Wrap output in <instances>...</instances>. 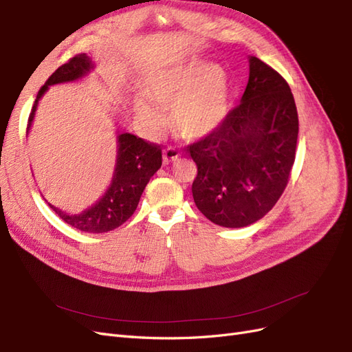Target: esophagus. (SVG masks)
I'll return each mask as SVG.
<instances>
[{
	"instance_id": "1",
	"label": "esophagus",
	"mask_w": 352,
	"mask_h": 352,
	"mask_svg": "<svg viewBox=\"0 0 352 352\" xmlns=\"http://www.w3.org/2000/svg\"><path fill=\"white\" fill-rule=\"evenodd\" d=\"M179 157V152L173 146H168L166 149H164V164L168 165L169 162H175Z\"/></svg>"
}]
</instances>
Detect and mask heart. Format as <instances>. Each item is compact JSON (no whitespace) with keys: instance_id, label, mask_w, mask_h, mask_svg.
Returning a JSON list of instances; mask_svg holds the SVG:
<instances>
[{"instance_id":"heart-1","label":"heart","mask_w":352,"mask_h":352,"mask_svg":"<svg viewBox=\"0 0 352 352\" xmlns=\"http://www.w3.org/2000/svg\"><path fill=\"white\" fill-rule=\"evenodd\" d=\"M135 98V114L149 134L165 124V108L171 107L174 127L187 139H199L217 130L230 109L231 86L219 65L192 60L156 74Z\"/></svg>"}]
</instances>
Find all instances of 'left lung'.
<instances>
[{
  "label": "left lung",
  "mask_w": 352,
  "mask_h": 352,
  "mask_svg": "<svg viewBox=\"0 0 352 352\" xmlns=\"http://www.w3.org/2000/svg\"><path fill=\"white\" fill-rule=\"evenodd\" d=\"M248 63L241 104L217 130L187 146L197 165L196 206L226 228L262 219L282 196L296 161L298 114L291 89L257 56Z\"/></svg>",
  "instance_id": "left-lung-1"
}]
</instances>
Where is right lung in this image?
I'll use <instances>...</instances> for the list:
<instances>
[{
  "instance_id": "right-lung-1",
  "label": "right lung",
  "mask_w": 352,
  "mask_h": 352,
  "mask_svg": "<svg viewBox=\"0 0 352 352\" xmlns=\"http://www.w3.org/2000/svg\"><path fill=\"white\" fill-rule=\"evenodd\" d=\"M90 69H94V64L86 54H77L58 67L39 89L29 116L28 130L33 116H35L38 102L48 90V86L76 80V78L85 76ZM161 165L162 151L160 144L146 142L130 133L120 134L116 173L105 196L96 205L80 214H67L52 205H50V208L64 222L80 231L94 234L112 231L118 228L134 213L146 184L149 183L151 177L161 168Z\"/></svg>"
}]
</instances>
